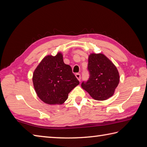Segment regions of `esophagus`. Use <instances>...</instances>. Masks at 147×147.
<instances>
[{"mask_svg":"<svg viewBox=\"0 0 147 147\" xmlns=\"http://www.w3.org/2000/svg\"><path fill=\"white\" fill-rule=\"evenodd\" d=\"M75 76H76V78H77L78 80L79 81L81 80V74H80L76 73V74H75Z\"/></svg>","mask_w":147,"mask_h":147,"instance_id":"1","label":"esophagus"}]
</instances>
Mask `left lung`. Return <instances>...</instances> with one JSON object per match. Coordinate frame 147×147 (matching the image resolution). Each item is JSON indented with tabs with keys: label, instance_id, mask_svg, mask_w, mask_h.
<instances>
[{
	"label": "left lung",
	"instance_id": "1",
	"mask_svg": "<svg viewBox=\"0 0 147 147\" xmlns=\"http://www.w3.org/2000/svg\"><path fill=\"white\" fill-rule=\"evenodd\" d=\"M90 77L82 83V88L96 100H105L113 95L119 82L114 64L102 54H91L88 57Z\"/></svg>",
	"mask_w": 147,
	"mask_h": 147
}]
</instances>
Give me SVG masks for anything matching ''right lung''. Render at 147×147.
<instances>
[{"mask_svg": "<svg viewBox=\"0 0 147 147\" xmlns=\"http://www.w3.org/2000/svg\"><path fill=\"white\" fill-rule=\"evenodd\" d=\"M33 83L38 97L50 105L63 104L80 83L70 65L64 64L61 53L43 58L34 71Z\"/></svg>", "mask_w": 147, "mask_h": 147, "instance_id": "1", "label": "right lung"}]
</instances>
